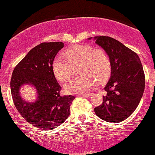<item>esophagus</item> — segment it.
I'll return each instance as SVG.
<instances>
[{
    "instance_id": "esophagus-1",
    "label": "esophagus",
    "mask_w": 155,
    "mask_h": 155,
    "mask_svg": "<svg viewBox=\"0 0 155 155\" xmlns=\"http://www.w3.org/2000/svg\"><path fill=\"white\" fill-rule=\"evenodd\" d=\"M78 97H90L91 95L90 94H85V95H84V94H79V95H77Z\"/></svg>"
}]
</instances>
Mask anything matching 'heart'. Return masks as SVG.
I'll return each mask as SVG.
<instances>
[{
  "mask_svg": "<svg viewBox=\"0 0 155 155\" xmlns=\"http://www.w3.org/2000/svg\"><path fill=\"white\" fill-rule=\"evenodd\" d=\"M64 59L56 57L51 63L55 77L61 82H65L72 76L73 66L79 64V77L69 81L65 86L68 93L81 94L90 91L96 81L103 82L108 79L111 71L109 56L103 49L92 48L89 45L77 44L65 49Z\"/></svg>",
  "mask_w": 155,
  "mask_h": 155,
  "instance_id": "heart-1",
  "label": "heart"
}]
</instances>
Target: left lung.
<instances>
[{
  "label": "left lung",
  "mask_w": 155,
  "mask_h": 155,
  "mask_svg": "<svg viewBox=\"0 0 155 155\" xmlns=\"http://www.w3.org/2000/svg\"><path fill=\"white\" fill-rule=\"evenodd\" d=\"M95 44L109 56L111 76L104 87L106 95L101 106L94 108L97 117L111 123L126 120L134 112L143 96L145 76L139 57L116 39L95 36Z\"/></svg>",
  "instance_id": "1"
}]
</instances>
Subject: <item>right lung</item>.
<instances>
[{
    "instance_id": "1",
    "label": "right lung",
    "mask_w": 155,
    "mask_h": 155,
    "mask_svg": "<svg viewBox=\"0 0 155 155\" xmlns=\"http://www.w3.org/2000/svg\"><path fill=\"white\" fill-rule=\"evenodd\" d=\"M64 47L63 42L42 43L33 48L14 69L11 92L14 104L23 118L39 129L50 130L60 125L70 115L75 97L60 95L61 87L53 74L51 63ZM31 85L37 97L30 102L21 97L20 90Z\"/></svg>"
}]
</instances>
